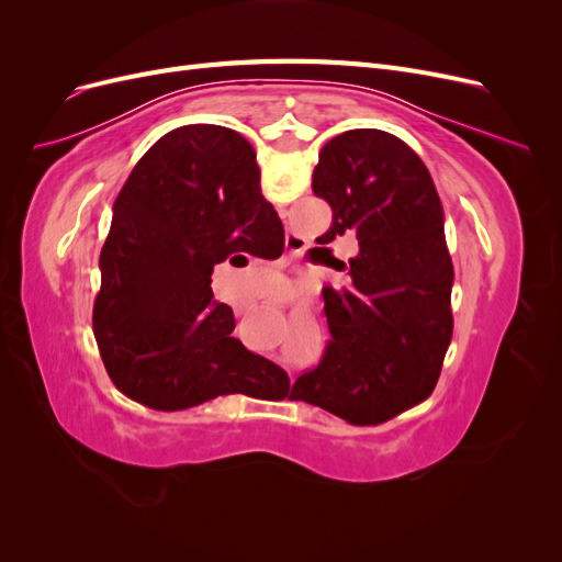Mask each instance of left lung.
I'll return each instance as SVG.
<instances>
[{"instance_id":"8db88e82","label":"left lung","mask_w":562,"mask_h":562,"mask_svg":"<svg viewBox=\"0 0 562 562\" xmlns=\"http://www.w3.org/2000/svg\"><path fill=\"white\" fill-rule=\"evenodd\" d=\"M312 190L333 209L318 244L353 236L359 252L347 262L330 255L349 285L323 288L328 347L291 398L361 427L382 424L431 394L452 339L443 206L424 161L378 128L323 145Z\"/></svg>"}]
</instances>
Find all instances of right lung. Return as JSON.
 <instances>
[{"label":"right lung","instance_id":"add662e5","mask_svg":"<svg viewBox=\"0 0 562 562\" xmlns=\"http://www.w3.org/2000/svg\"><path fill=\"white\" fill-rule=\"evenodd\" d=\"M112 211L93 333L114 386L164 413L227 394H283L285 370L232 337V307L211 291L213 267L229 255L283 252V225L244 135L213 124L166 133Z\"/></svg>","mask_w":562,"mask_h":562}]
</instances>
